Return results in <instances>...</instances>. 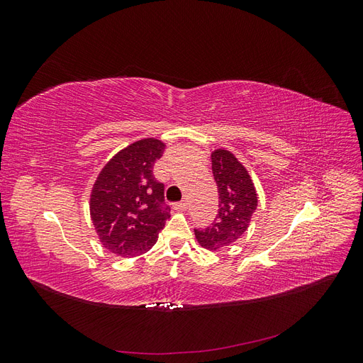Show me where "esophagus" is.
Segmentation results:
<instances>
[{
  "label": "esophagus",
  "mask_w": 363,
  "mask_h": 363,
  "mask_svg": "<svg viewBox=\"0 0 363 363\" xmlns=\"http://www.w3.org/2000/svg\"><path fill=\"white\" fill-rule=\"evenodd\" d=\"M172 207L175 208V211H186L188 208V203L186 201H180V203H174Z\"/></svg>",
  "instance_id": "esophagus-1"
}]
</instances>
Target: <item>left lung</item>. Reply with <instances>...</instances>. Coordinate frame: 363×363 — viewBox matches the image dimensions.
Instances as JSON below:
<instances>
[{
    "label": "left lung",
    "mask_w": 363,
    "mask_h": 363,
    "mask_svg": "<svg viewBox=\"0 0 363 363\" xmlns=\"http://www.w3.org/2000/svg\"><path fill=\"white\" fill-rule=\"evenodd\" d=\"M211 156L219 195L218 215L211 227L194 232L203 248L216 251L232 245L247 232L257 208V192L247 168L233 152L218 148Z\"/></svg>",
    "instance_id": "left-lung-1"
}]
</instances>
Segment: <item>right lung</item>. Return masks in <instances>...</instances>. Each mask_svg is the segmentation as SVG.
Masks as SVG:
<instances>
[{"label": "right lung", "mask_w": 363, "mask_h": 363, "mask_svg": "<svg viewBox=\"0 0 363 363\" xmlns=\"http://www.w3.org/2000/svg\"><path fill=\"white\" fill-rule=\"evenodd\" d=\"M163 151L156 138L136 140L116 152L94 183L92 224L101 245L116 256L136 257L151 250L171 216L164 186L152 175Z\"/></svg>", "instance_id": "add662e5"}]
</instances>
